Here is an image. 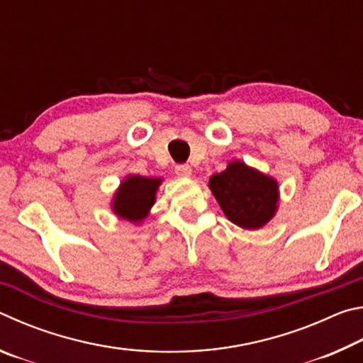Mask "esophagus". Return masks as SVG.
<instances>
[{
	"instance_id": "esophagus-1",
	"label": "esophagus",
	"mask_w": 363,
	"mask_h": 363,
	"mask_svg": "<svg viewBox=\"0 0 363 363\" xmlns=\"http://www.w3.org/2000/svg\"><path fill=\"white\" fill-rule=\"evenodd\" d=\"M174 171L179 177H189L190 174H192V168H190L189 164H176Z\"/></svg>"
}]
</instances>
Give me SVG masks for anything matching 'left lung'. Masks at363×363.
I'll return each mask as SVG.
<instances>
[{"instance_id":"1","label":"left lung","mask_w":363,"mask_h":363,"mask_svg":"<svg viewBox=\"0 0 363 363\" xmlns=\"http://www.w3.org/2000/svg\"><path fill=\"white\" fill-rule=\"evenodd\" d=\"M210 189L225 218L242 229H261L277 213V181L243 162H230L223 173L213 174Z\"/></svg>"}]
</instances>
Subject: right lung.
<instances>
[{
    "label": "right lung",
    "instance_id": "add662e5",
    "mask_svg": "<svg viewBox=\"0 0 363 363\" xmlns=\"http://www.w3.org/2000/svg\"><path fill=\"white\" fill-rule=\"evenodd\" d=\"M160 184H162L160 177L126 176L113 195V213L121 219L130 220V223H143L155 203Z\"/></svg>",
    "mask_w": 363,
    "mask_h": 363
}]
</instances>
